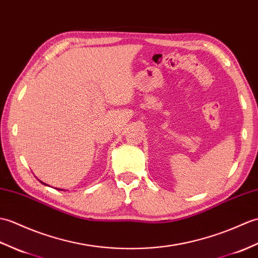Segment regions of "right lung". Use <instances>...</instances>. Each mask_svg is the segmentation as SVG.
<instances>
[{
  "mask_svg": "<svg viewBox=\"0 0 258 258\" xmlns=\"http://www.w3.org/2000/svg\"><path fill=\"white\" fill-rule=\"evenodd\" d=\"M39 182H42V181H39ZM42 183H43V184H45V185H47L46 183H44V182H42ZM57 190H60V188H57Z\"/></svg>",
  "mask_w": 258,
  "mask_h": 258,
  "instance_id": "obj_1",
  "label": "right lung"
}]
</instances>
